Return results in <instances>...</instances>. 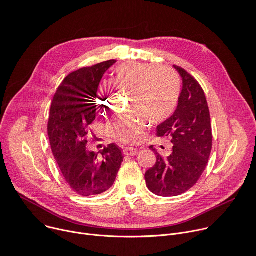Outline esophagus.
<instances>
[{"label": "esophagus", "mask_w": 256, "mask_h": 256, "mask_svg": "<svg viewBox=\"0 0 256 256\" xmlns=\"http://www.w3.org/2000/svg\"><path fill=\"white\" fill-rule=\"evenodd\" d=\"M139 153V151L135 148H132V147H129V148H125L123 150V154L124 156H137Z\"/></svg>", "instance_id": "obj_1"}]
</instances>
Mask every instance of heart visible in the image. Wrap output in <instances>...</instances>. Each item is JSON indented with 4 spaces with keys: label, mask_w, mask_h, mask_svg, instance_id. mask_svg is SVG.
Instances as JSON below:
<instances>
[{
    "label": "heart",
    "mask_w": 256,
    "mask_h": 256,
    "mask_svg": "<svg viewBox=\"0 0 256 256\" xmlns=\"http://www.w3.org/2000/svg\"><path fill=\"white\" fill-rule=\"evenodd\" d=\"M115 84L134 92L131 110L146 118L152 124L168 121L176 112L180 96V82L178 74L170 68L129 62L116 70ZM112 88L105 84L100 90L98 109L106 113L110 107ZM112 135L119 141L132 144L138 141L145 130L144 121L135 115L119 116L109 125Z\"/></svg>",
    "instance_id": "b5f03b06"
}]
</instances>
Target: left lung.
Masks as SVG:
<instances>
[{
	"instance_id": "left-lung-1",
	"label": "left lung",
	"mask_w": 256,
	"mask_h": 256,
	"mask_svg": "<svg viewBox=\"0 0 256 256\" xmlns=\"http://www.w3.org/2000/svg\"><path fill=\"white\" fill-rule=\"evenodd\" d=\"M182 78V90L174 115L158 127V136L172 143L145 174L148 190L160 196H176L192 188L205 170L212 150L213 134L207 98L198 80L174 66ZM164 149V147H162Z\"/></svg>"
}]
</instances>
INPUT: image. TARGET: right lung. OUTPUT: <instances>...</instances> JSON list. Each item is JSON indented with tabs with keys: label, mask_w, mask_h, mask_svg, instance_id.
<instances>
[{
	"label": "right lung",
	"mask_w": 256,
	"mask_h": 256,
	"mask_svg": "<svg viewBox=\"0 0 256 256\" xmlns=\"http://www.w3.org/2000/svg\"><path fill=\"white\" fill-rule=\"evenodd\" d=\"M115 60L70 74L56 92L47 124L49 142L56 164L70 188L90 196L108 190L114 184L123 156L114 143L100 156L86 149L90 124L96 119L98 84Z\"/></svg>",
	"instance_id": "add662e5"
}]
</instances>
